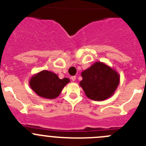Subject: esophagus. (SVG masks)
Listing matches in <instances>:
<instances>
[{
    "label": "esophagus",
    "instance_id": "esophagus-1",
    "mask_svg": "<svg viewBox=\"0 0 146 146\" xmlns=\"http://www.w3.org/2000/svg\"><path fill=\"white\" fill-rule=\"evenodd\" d=\"M70 79H71L73 81H76V76H71V77H70Z\"/></svg>",
    "mask_w": 146,
    "mask_h": 146
}]
</instances>
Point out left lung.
I'll return each instance as SVG.
<instances>
[{
  "label": "left lung",
  "instance_id": "obj_1",
  "mask_svg": "<svg viewBox=\"0 0 146 146\" xmlns=\"http://www.w3.org/2000/svg\"><path fill=\"white\" fill-rule=\"evenodd\" d=\"M80 85L86 95L94 101L107 99L114 94L119 82L118 73L101 62H97L82 72Z\"/></svg>",
  "mask_w": 146,
  "mask_h": 146
}]
</instances>
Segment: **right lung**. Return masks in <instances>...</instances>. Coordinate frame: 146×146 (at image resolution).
Instances as JSON below:
<instances>
[{"instance_id":"1","label":"right lung","mask_w":146,"mask_h":146,"mask_svg":"<svg viewBox=\"0 0 146 146\" xmlns=\"http://www.w3.org/2000/svg\"><path fill=\"white\" fill-rule=\"evenodd\" d=\"M69 81L66 78L60 79L52 72L42 70L31 78L29 85L34 92L41 97L54 99L59 96L62 88Z\"/></svg>"}]
</instances>
